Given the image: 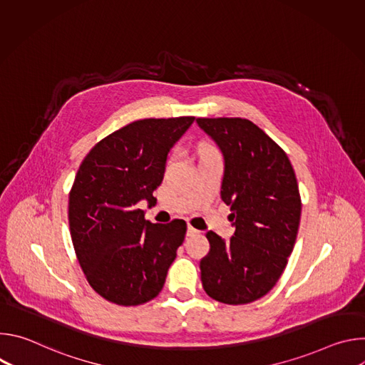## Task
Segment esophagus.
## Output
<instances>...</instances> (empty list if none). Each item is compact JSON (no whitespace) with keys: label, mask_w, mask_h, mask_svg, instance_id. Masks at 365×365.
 Instances as JSON below:
<instances>
[{"label":"esophagus","mask_w":365,"mask_h":365,"mask_svg":"<svg viewBox=\"0 0 365 365\" xmlns=\"http://www.w3.org/2000/svg\"><path fill=\"white\" fill-rule=\"evenodd\" d=\"M199 234V231L197 230H195L193 227H187V237H195V235H197Z\"/></svg>","instance_id":"obj_1"}]
</instances>
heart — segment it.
Wrapping results in <instances>:
<instances>
[{
    "mask_svg": "<svg viewBox=\"0 0 365 365\" xmlns=\"http://www.w3.org/2000/svg\"><path fill=\"white\" fill-rule=\"evenodd\" d=\"M210 148H211L210 145H200V151H202V150H210Z\"/></svg>",
    "mask_w": 365,
    "mask_h": 365,
    "instance_id": "b5f03b06",
    "label": "heart"
}]
</instances>
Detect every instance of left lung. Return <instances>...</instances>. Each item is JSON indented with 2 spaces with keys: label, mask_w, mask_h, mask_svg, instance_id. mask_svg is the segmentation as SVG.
<instances>
[{
  "label": "left lung",
  "mask_w": 365,
  "mask_h": 365,
  "mask_svg": "<svg viewBox=\"0 0 365 365\" xmlns=\"http://www.w3.org/2000/svg\"><path fill=\"white\" fill-rule=\"evenodd\" d=\"M224 155L222 200L231 206L230 241L210 231L211 250L200 259L203 290L227 304L267 294L286 269L302 212L287 154L245 118H197Z\"/></svg>",
  "instance_id": "8db88e82"
}]
</instances>
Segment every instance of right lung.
<instances>
[{"mask_svg": "<svg viewBox=\"0 0 365 365\" xmlns=\"http://www.w3.org/2000/svg\"><path fill=\"white\" fill-rule=\"evenodd\" d=\"M195 117L134 121L93 145L69 193V227L92 289L121 306L158 296L186 234V222L153 224L138 202L154 205L170 148Z\"/></svg>", "mask_w": 365, "mask_h": 365, "instance_id": "add662e5", "label": "right lung"}]
</instances>
